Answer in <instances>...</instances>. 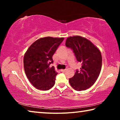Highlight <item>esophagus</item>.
<instances>
[{"instance_id":"34e87169","label":"esophagus","mask_w":120,"mask_h":120,"mask_svg":"<svg viewBox=\"0 0 120 120\" xmlns=\"http://www.w3.org/2000/svg\"><path fill=\"white\" fill-rule=\"evenodd\" d=\"M60 71H61L62 72H65V71H66V69H61Z\"/></svg>"}]
</instances>
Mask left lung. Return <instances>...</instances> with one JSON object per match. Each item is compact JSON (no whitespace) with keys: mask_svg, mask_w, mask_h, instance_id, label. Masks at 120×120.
<instances>
[{"mask_svg":"<svg viewBox=\"0 0 120 120\" xmlns=\"http://www.w3.org/2000/svg\"><path fill=\"white\" fill-rule=\"evenodd\" d=\"M66 46L73 50L76 59L82 64L80 70L69 79L75 90H85L92 86L100 74L102 58L101 51L90 41L80 36L67 38Z\"/></svg>","mask_w":120,"mask_h":120,"instance_id":"left-lung-1","label":"left lung"}]
</instances>
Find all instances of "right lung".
<instances>
[{"label":"right lung","instance_id":"obj_1","mask_svg":"<svg viewBox=\"0 0 120 120\" xmlns=\"http://www.w3.org/2000/svg\"><path fill=\"white\" fill-rule=\"evenodd\" d=\"M64 38L45 37L36 40L28 49L24 56V67L26 76L36 88L48 90L54 86L57 72L52 56Z\"/></svg>","mask_w":120,"mask_h":120}]
</instances>
